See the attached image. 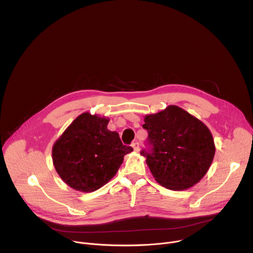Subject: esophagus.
<instances>
[{"mask_svg":"<svg viewBox=\"0 0 253 253\" xmlns=\"http://www.w3.org/2000/svg\"><path fill=\"white\" fill-rule=\"evenodd\" d=\"M132 147L134 148V150H135V151H138V150H139V148H140V147H139V143H138L137 141L133 142V143H132Z\"/></svg>","mask_w":253,"mask_h":253,"instance_id":"1","label":"esophagus"}]
</instances>
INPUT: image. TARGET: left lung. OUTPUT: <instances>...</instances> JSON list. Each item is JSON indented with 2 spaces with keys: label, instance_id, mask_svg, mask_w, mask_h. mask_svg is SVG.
Segmentation results:
<instances>
[{
  "label": "left lung",
  "instance_id": "obj_1",
  "mask_svg": "<svg viewBox=\"0 0 253 253\" xmlns=\"http://www.w3.org/2000/svg\"><path fill=\"white\" fill-rule=\"evenodd\" d=\"M150 150H142L156 181L170 190H185L198 183L208 171L215 145L207 126L182 108L168 106L146 115Z\"/></svg>",
  "mask_w": 253,
  "mask_h": 253
}]
</instances>
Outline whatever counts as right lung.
Returning <instances> with one entry per match:
<instances>
[{
    "label": "right lung",
    "instance_id": "right-lung-1",
    "mask_svg": "<svg viewBox=\"0 0 253 253\" xmlns=\"http://www.w3.org/2000/svg\"><path fill=\"white\" fill-rule=\"evenodd\" d=\"M109 119L86 112L79 115L55 142L53 164L63 181L75 190L93 192L110 179L124 156L133 151L119 134L107 129Z\"/></svg>",
    "mask_w": 253,
    "mask_h": 253
}]
</instances>
